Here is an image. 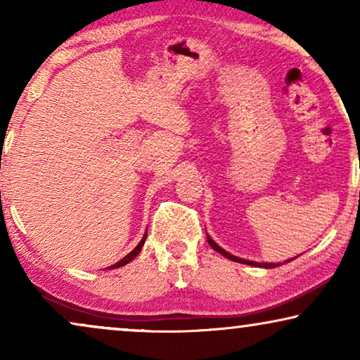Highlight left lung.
I'll use <instances>...</instances> for the list:
<instances>
[{"mask_svg":"<svg viewBox=\"0 0 360 360\" xmlns=\"http://www.w3.org/2000/svg\"><path fill=\"white\" fill-rule=\"evenodd\" d=\"M206 239H208V244L211 245V248H213V249L216 250V252H219L221 255H224L226 259H229V260H234V262H240V264L254 265V267H262V269H274V267H278V265H280V264H269V262H254V260H245V259L236 257V255L229 254V252H226V250H224L223 248H219V245L216 244L214 240L210 238V234H206ZM293 259H295V257H293ZM293 259H290V260H293ZM290 260H285V262H290Z\"/></svg>","mask_w":360,"mask_h":360,"instance_id":"1","label":"left lung"}]
</instances>
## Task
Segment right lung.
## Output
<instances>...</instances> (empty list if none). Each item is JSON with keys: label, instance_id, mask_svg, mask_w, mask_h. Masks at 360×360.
I'll list each match as a JSON object with an SVG mask.
<instances>
[{"label": "right lung", "instance_id": "right-lung-1", "mask_svg": "<svg viewBox=\"0 0 360 360\" xmlns=\"http://www.w3.org/2000/svg\"><path fill=\"white\" fill-rule=\"evenodd\" d=\"M146 238H147V231H146L144 238H142V239H141V243H139V244H137V245H136V248H134V249H132V250H131V252L126 255V257H122V259L120 260V262H116V264H112V265H110V267H108V269H117V267H122V265L129 264V262H131V260H132V259H134V257H136V255L141 252L142 245H144V243H146Z\"/></svg>", "mask_w": 360, "mask_h": 360}]
</instances>
